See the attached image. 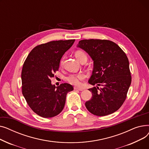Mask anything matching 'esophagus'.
<instances>
[{"instance_id": "1", "label": "esophagus", "mask_w": 149, "mask_h": 149, "mask_svg": "<svg viewBox=\"0 0 149 149\" xmlns=\"http://www.w3.org/2000/svg\"><path fill=\"white\" fill-rule=\"evenodd\" d=\"M74 89H75V90H78V91H83V88H80V87H77V86H74Z\"/></svg>"}]
</instances>
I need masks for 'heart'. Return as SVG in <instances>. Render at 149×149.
<instances>
[{
	"mask_svg": "<svg viewBox=\"0 0 149 149\" xmlns=\"http://www.w3.org/2000/svg\"><path fill=\"white\" fill-rule=\"evenodd\" d=\"M74 56L77 59V60L80 61V63L86 61L88 59L87 55L84 51L81 50H77L74 52ZM63 58H61L60 62V66H62L63 65ZM84 75L79 73V74H73L69 75L66 78V80L70 84H74V85H79L80 84V81L83 80L84 79Z\"/></svg>",
	"mask_w": 149,
	"mask_h": 149,
	"instance_id": "heart-1",
	"label": "heart"
}]
</instances>
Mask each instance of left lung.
I'll return each instance as SVG.
<instances>
[{
	"mask_svg": "<svg viewBox=\"0 0 149 149\" xmlns=\"http://www.w3.org/2000/svg\"><path fill=\"white\" fill-rule=\"evenodd\" d=\"M77 46L93 60L89 83L97 86L89 89L92 97L85 103L87 109L100 116L118 111L126 100L132 81L126 54L118 45L108 40L86 39L80 40Z\"/></svg>",
	"mask_w": 149,
	"mask_h": 149,
	"instance_id": "8db88e82",
	"label": "left lung"
}]
</instances>
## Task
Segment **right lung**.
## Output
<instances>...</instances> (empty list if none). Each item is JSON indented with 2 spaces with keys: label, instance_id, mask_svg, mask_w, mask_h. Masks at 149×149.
Segmentation results:
<instances>
[{
  "label": "right lung",
  "instance_id": "1",
  "mask_svg": "<svg viewBox=\"0 0 149 149\" xmlns=\"http://www.w3.org/2000/svg\"><path fill=\"white\" fill-rule=\"evenodd\" d=\"M75 39L51 41L37 45L30 52L22 70V90L33 111L43 118L58 115L64 108L71 84L62 83L56 87L50 79L58 70L60 61L73 45Z\"/></svg>",
  "mask_w": 149,
  "mask_h": 149
}]
</instances>
